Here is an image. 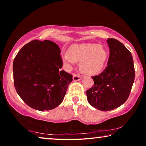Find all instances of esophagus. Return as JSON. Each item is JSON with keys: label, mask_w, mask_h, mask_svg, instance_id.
<instances>
[{"label": "esophagus", "mask_w": 146, "mask_h": 146, "mask_svg": "<svg viewBox=\"0 0 146 146\" xmlns=\"http://www.w3.org/2000/svg\"><path fill=\"white\" fill-rule=\"evenodd\" d=\"M73 80L74 81V82H77V81H80L82 80V77L78 75H76V74H74L73 75V77H72Z\"/></svg>", "instance_id": "esophagus-1"}]
</instances>
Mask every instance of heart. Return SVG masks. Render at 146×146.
Wrapping results in <instances>:
<instances>
[{"mask_svg":"<svg viewBox=\"0 0 146 146\" xmlns=\"http://www.w3.org/2000/svg\"><path fill=\"white\" fill-rule=\"evenodd\" d=\"M108 58V52L103 45L96 44H76L68 49V53L62 56V59L69 67L74 65L76 60L80 61L82 70L88 74L100 73Z\"/></svg>","mask_w":146,"mask_h":146,"instance_id":"heart-1","label":"heart"}]
</instances>
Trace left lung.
I'll use <instances>...</instances> for the list:
<instances>
[{"mask_svg": "<svg viewBox=\"0 0 146 146\" xmlns=\"http://www.w3.org/2000/svg\"><path fill=\"white\" fill-rule=\"evenodd\" d=\"M109 57L100 74L92 77L94 85L86 91L91 106L102 111L118 108L127 100L135 80L131 52L119 40L108 39Z\"/></svg>", "mask_w": 146, "mask_h": 146, "instance_id": "1", "label": "left lung"}]
</instances>
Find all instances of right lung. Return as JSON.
Instances as JSON below:
<instances>
[{"label":"right lung","mask_w":146,"mask_h":146,"mask_svg":"<svg viewBox=\"0 0 146 146\" xmlns=\"http://www.w3.org/2000/svg\"><path fill=\"white\" fill-rule=\"evenodd\" d=\"M58 45L49 40H32L17 54L13 63L14 85L26 104L40 111L61 104L72 76L61 70Z\"/></svg>","instance_id":"obj_1"}]
</instances>
